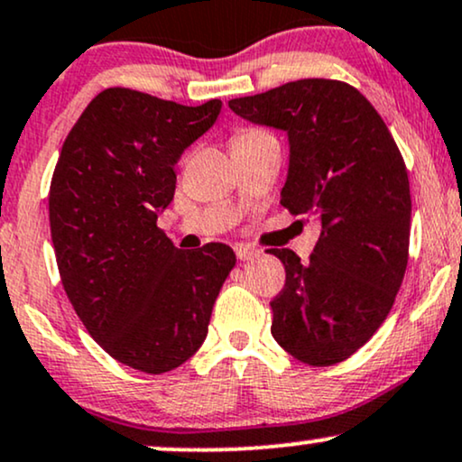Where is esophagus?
Returning <instances> with one entry per match:
<instances>
[{
    "label": "esophagus",
    "instance_id": "1",
    "mask_svg": "<svg viewBox=\"0 0 462 462\" xmlns=\"http://www.w3.org/2000/svg\"><path fill=\"white\" fill-rule=\"evenodd\" d=\"M235 254H236V258L241 260V263H249V260L258 258V255H260V252H255V249L245 247V245H236Z\"/></svg>",
    "mask_w": 462,
    "mask_h": 462
}]
</instances>
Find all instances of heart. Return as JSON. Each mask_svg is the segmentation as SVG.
<instances>
[{
  "instance_id": "b5f03b06",
  "label": "heart",
  "mask_w": 462,
  "mask_h": 462,
  "mask_svg": "<svg viewBox=\"0 0 462 462\" xmlns=\"http://www.w3.org/2000/svg\"><path fill=\"white\" fill-rule=\"evenodd\" d=\"M263 133L264 131H260V129H243V131H238V133H235V135H232V143L243 142V140H252V137L263 135Z\"/></svg>"
}]
</instances>
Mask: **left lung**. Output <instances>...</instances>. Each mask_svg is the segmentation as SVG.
<instances>
[{
    "mask_svg": "<svg viewBox=\"0 0 462 462\" xmlns=\"http://www.w3.org/2000/svg\"><path fill=\"white\" fill-rule=\"evenodd\" d=\"M227 105L288 133L282 204L322 227L308 263L292 249H271L286 269L271 301V333L303 364H340L383 325L407 271L411 191L402 154L368 98L337 79L291 81Z\"/></svg>",
    "mask_w": 462,
    "mask_h": 462,
    "instance_id": "8db88e82",
    "label": "left lung"
}]
</instances>
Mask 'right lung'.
<instances>
[{"label": "right lung", "mask_w": 462, "mask_h": 462, "mask_svg": "<svg viewBox=\"0 0 462 462\" xmlns=\"http://www.w3.org/2000/svg\"><path fill=\"white\" fill-rule=\"evenodd\" d=\"M219 109V98L187 107L107 88L53 170L49 224L66 297L105 353L146 374L174 370L202 346L236 263L224 243L176 249L157 226L174 199L176 161Z\"/></svg>", "instance_id": "1"}]
</instances>
